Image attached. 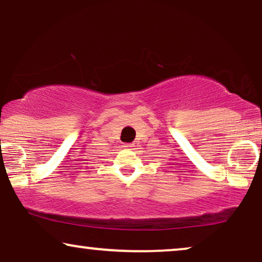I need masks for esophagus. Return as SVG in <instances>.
Returning a JSON list of instances; mask_svg holds the SVG:
<instances>
[{
    "label": "esophagus",
    "mask_w": 262,
    "mask_h": 262,
    "mask_svg": "<svg viewBox=\"0 0 262 262\" xmlns=\"http://www.w3.org/2000/svg\"><path fill=\"white\" fill-rule=\"evenodd\" d=\"M124 146H125V148H127V149H131V148H134V146H135V143H126V144H124Z\"/></svg>",
    "instance_id": "obj_1"
}]
</instances>
